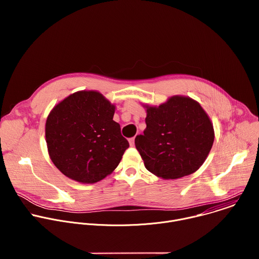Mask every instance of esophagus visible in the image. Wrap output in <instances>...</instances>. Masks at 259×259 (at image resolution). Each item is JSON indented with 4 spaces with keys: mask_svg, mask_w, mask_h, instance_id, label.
Instances as JSON below:
<instances>
[{
    "mask_svg": "<svg viewBox=\"0 0 259 259\" xmlns=\"http://www.w3.org/2000/svg\"><path fill=\"white\" fill-rule=\"evenodd\" d=\"M134 140H135V137H132V138H129V143L131 146L134 145Z\"/></svg>",
    "mask_w": 259,
    "mask_h": 259,
    "instance_id": "34e87169",
    "label": "esophagus"
}]
</instances>
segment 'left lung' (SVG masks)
Here are the masks:
<instances>
[{"label": "left lung", "mask_w": 259, "mask_h": 259, "mask_svg": "<svg viewBox=\"0 0 259 259\" xmlns=\"http://www.w3.org/2000/svg\"><path fill=\"white\" fill-rule=\"evenodd\" d=\"M146 128L135 146L145 168L163 179L196 172L207 159L214 141L213 124L195 99L174 95L159 106L143 104Z\"/></svg>", "instance_id": "left-lung-1"}]
</instances>
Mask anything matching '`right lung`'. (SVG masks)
<instances>
[{"instance_id": "add662e5", "label": "right lung", "mask_w": 259, "mask_h": 259, "mask_svg": "<svg viewBox=\"0 0 259 259\" xmlns=\"http://www.w3.org/2000/svg\"><path fill=\"white\" fill-rule=\"evenodd\" d=\"M115 110V104L94 90L72 93L51 109L45 125L47 149L62 174L95 183L118 167L129 142L113 120Z\"/></svg>"}]
</instances>
